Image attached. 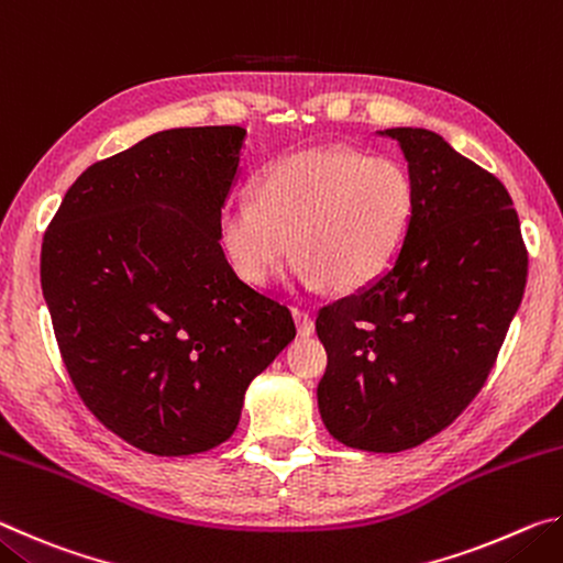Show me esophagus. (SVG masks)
Returning <instances> with one entry per match:
<instances>
[{
    "label": "esophagus",
    "mask_w": 563,
    "mask_h": 563,
    "mask_svg": "<svg viewBox=\"0 0 563 563\" xmlns=\"http://www.w3.org/2000/svg\"><path fill=\"white\" fill-rule=\"evenodd\" d=\"M292 316H295V322H298V332L302 338H308V335H312V332H316V322H312V316L308 310L292 308Z\"/></svg>",
    "instance_id": "esophagus-1"
}]
</instances>
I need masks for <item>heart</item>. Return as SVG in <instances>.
I'll use <instances>...</instances> for the list:
<instances>
[{
	"label": "heart",
	"instance_id": "1",
	"mask_svg": "<svg viewBox=\"0 0 563 563\" xmlns=\"http://www.w3.org/2000/svg\"><path fill=\"white\" fill-rule=\"evenodd\" d=\"M417 203L415 178L399 161L320 146L271 164L255 196L228 203L218 228L245 280H271L292 251L295 288L360 292L402 255Z\"/></svg>",
	"mask_w": 563,
	"mask_h": 563
}]
</instances>
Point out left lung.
I'll return each mask as SVG.
<instances>
[{
  "label": "left lung",
  "mask_w": 563,
  "mask_h": 563,
  "mask_svg": "<svg viewBox=\"0 0 563 563\" xmlns=\"http://www.w3.org/2000/svg\"><path fill=\"white\" fill-rule=\"evenodd\" d=\"M417 186L402 255L318 312V407L338 442L402 452L450 427L487 383L517 316L529 255L501 180L427 129H387Z\"/></svg>",
  "instance_id": "left-lung-1"
}]
</instances>
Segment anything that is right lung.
<instances>
[{"instance_id":"obj_1","label":"right lung","mask_w":563,"mask_h":563,"mask_svg":"<svg viewBox=\"0 0 563 563\" xmlns=\"http://www.w3.org/2000/svg\"><path fill=\"white\" fill-rule=\"evenodd\" d=\"M245 129L158 131L89 166L42 245V290L76 393L123 442L208 452L295 338L288 305L238 278L221 208Z\"/></svg>"}]
</instances>
